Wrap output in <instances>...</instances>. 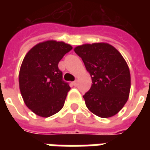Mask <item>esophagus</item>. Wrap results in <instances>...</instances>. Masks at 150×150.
Segmentation results:
<instances>
[{"instance_id":"1","label":"esophagus","mask_w":150,"mask_h":150,"mask_svg":"<svg viewBox=\"0 0 150 150\" xmlns=\"http://www.w3.org/2000/svg\"><path fill=\"white\" fill-rule=\"evenodd\" d=\"M72 86H77V85H78V82H77V81H74V82H72Z\"/></svg>"}]
</instances>
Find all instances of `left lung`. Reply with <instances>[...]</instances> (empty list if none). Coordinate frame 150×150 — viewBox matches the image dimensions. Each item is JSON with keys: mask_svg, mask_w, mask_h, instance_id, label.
Wrapping results in <instances>:
<instances>
[{"mask_svg": "<svg viewBox=\"0 0 150 150\" xmlns=\"http://www.w3.org/2000/svg\"><path fill=\"white\" fill-rule=\"evenodd\" d=\"M92 78V86L83 95L89 111L100 118L117 114L128 101L129 68L123 56L108 43L83 44L74 48Z\"/></svg>", "mask_w": 150, "mask_h": 150, "instance_id": "left-lung-1", "label": "left lung"}]
</instances>
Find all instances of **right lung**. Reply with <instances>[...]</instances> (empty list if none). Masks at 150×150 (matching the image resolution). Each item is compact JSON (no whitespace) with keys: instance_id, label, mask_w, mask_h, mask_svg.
Segmentation results:
<instances>
[{"instance_id":"add662e5","label":"right lung","mask_w":150,"mask_h":150,"mask_svg":"<svg viewBox=\"0 0 150 150\" xmlns=\"http://www.w3.org/2000/svg\"><path fill=\"white\" fill-rule=\"evenodd\" d=\"M72 46L53 40L34 46L25 56L19 72V87L26 105L38 116L47 118L64 105L70 87L62 80L58 62Z\"/></svg>"}]
</instances>
